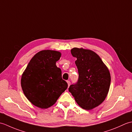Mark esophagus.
Returning <instances> with one entry per match:
<instances>
[{
  "instance_id": "1",
  "label": "esophagus",
  "mask_w": 132,
  "mask_h": 132,
  "mask_svg": "<svg viewBox=\"0 0 132 132\" xmlns=\"http://www.w3.org/2000/svg\"><path fill=\"white\" fill-rule=\"evenodd\" d=\"M67 83H68V87L70 86V81H67Z\"/></svg>"
}]
</instances>
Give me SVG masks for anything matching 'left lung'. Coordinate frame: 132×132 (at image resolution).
<instances>
[{"label": "left lung", "instance_id": "left-lung-1", "mask_svg": "<svg viewBox=\"0 0 132 132\" xmlns=\"http://www.w3.org/2000/svg\"><path fill=\"white\" fill-rule=\"evenodd\" d=\"M79 73V79L69 91L77 103L86 110L101 104L107 96L111 84L109 70L96 53L89 49L74 47L71 50Z\"/></svg>", "mask_w": 132, "mask_h": 132}]
</instances>
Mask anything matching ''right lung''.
I'll return each mask as SVG.
<instances>
[{
  "mask_svg": "<svg viewBox=\"0 0 132 132\" xmlns=\"http://www.w3.org/2000/svg\"><path fill=\"white\" fill-rule=\"evenodd\" d=\"M61 52L44 50L33 56L23 72L21 86L25 96L32 104L41 109L54 105L68 88L56 66Z\"/></svg>",
  "mask_w": 132,
  "mask_h": 132,
  "instance_id": "obj_1",
  "label": "right lung"
}]
</instances>
